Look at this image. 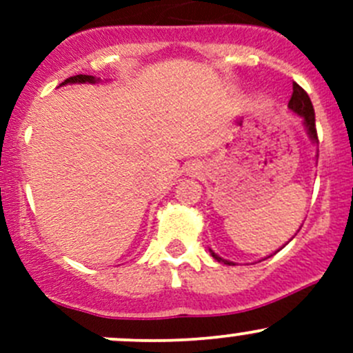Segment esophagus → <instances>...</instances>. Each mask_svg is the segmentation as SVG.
Wrapping results in <instances>:
<instances>
[{
    "instance_id": "34e87169",
    "label": "esophagus",
    "mask_w": 353,
    "mask_h": 353,
    "mask_svg": "<svg viewBox=\"0 0 353 353\" xmlns=\"http://www.w3.org/2000/svg\"><path fill=\"white\" fill-rule=\"evenodd\" d=\"M190 172L194 174V176H199V174H201V165H199V163H191Z\"/></svg>"
}]
</instances>
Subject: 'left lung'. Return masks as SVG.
Returning a JSON list of instances; mask_svg holds the SVG:
<instances>
[{"instance_id":"obj_1","label":"left lung","mask_w":353,"mask_h":353,"mask_svg":"<svg viewBox=\"0 0 353 353\" xmlns=\"http://www.w3.org/2000/svg\"><path fill=\"white\" fill-rule=\"evenodd\" d=\"M288 109L292 110V112H295L297 116L302 117V121H304V128L305 131H307L309 134V140L312 141L314 145H318V133H316V117H314V108H312V102L311 99H309V95L305 94L304 88L299 87L297 83H294V92H292V97L290 101H288ZM318 157V155H316ZM282 249V248H280ZM279 249V251H280ZM210 254L213 256V259H216L219 263H223V265H232V261H229V259H223L220 258L219 254H215V252L210 249ZM266 259V258H263Z\"/></svg>"}]
</instances>
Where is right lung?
Masks as SVG:
<instances>
[{"label": "right lung", "mask_w": 353, "mask_h": 353, "mask_svg": "<svg viewBox=\"0 0 353 353\" xmlns=\"http://www.w3.org/2000/svg\"><path fill=\"white\" fill-rule=\"evenodd\" d=\"M99 81H101V78H95V77H92V74H74V77L66 78V80L63 81L61 85H68V83H92V85H95V83H99ZM61 85H59V87H61Z\"/></svg>", "instance_id": "right-lung-1"}]
</instances>
